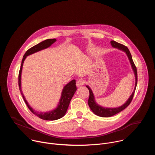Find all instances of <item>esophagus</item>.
Listing matches in <instances>:
<instances>
[{"label":"esophagus","mask_w":155,"mask_h":155,"mask_svg":"<svg viewBox=\"0 0 155 155\" xmlns=\"http://www.w3.org/2000/svg\"><path fill=\"white\" fill-rule=\"evenodd\" d=\"M84 84V81L83 80H81V79H80L78 80L77 81V86L78 87H80V86H83Z\"/></svg>","instance_id":"obj_1"}]
</instances>
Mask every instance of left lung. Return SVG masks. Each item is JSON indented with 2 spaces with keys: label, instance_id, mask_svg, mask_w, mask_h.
Segmentation results:
<instances>
[{
  "label": "left lung",
  "instance_id": "left-lung-1",
  "mask_svg": "<svg viewBox=\"0 0 155 155\" xmlns=\"http://www.w3.org/2000/svg\"><path fill=\"white\" fill-rule=\"evenodd\" d=\"M110 43H111L112 46L115 48H117L118 50H120L123 52H124L127 58L128 59L129 61V62L130 64L131 68L132 71H133V72L134 74V76H135V87L133 92H132V94L130 96V97L128 98V99L126 101V102L123 104L122 105H121L120 107H115V108H108V107H102L100 105H99L95 99V97L94 95L93 94V92L92 91V90L91 89V87L88 86L86 85V86L87 87V88L90 91V97L89 99H88V105H89V107H90L91 110H92V112L96 115L101 117H112L117 114H118L119 112L123 111L124 109H125L130 103L131 101L132 100V98H133L134 93H135V90L137 86V69L136 67L135 66V64L133 62V60H132V56L130 54V53L129 50V49L124 45H121V44L117 43V41H114V40H112L110 41Z\"/></svg>",
  "mask_w": 155,
  "mask_h": 155
}]
</instances>
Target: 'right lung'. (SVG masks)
<instances>
[{"label":"right lung","instance_id":"right-lung-1","mask_svg":"<svg viewBox=\"0 0 155 155\" xmlns=\"http://www.w3.org/2000/svg\"><path fill=\"white\" fill-rule=\"evenodd\" d=\"M55 41H56V38L53 39H47L44 40L37 45L34 46L33 47L29 49L26 53L25 54L23 60L21 62V68L19 72V77H18V84L19 90L21 93V95L23 96V97L24 99V101L25 103L26 104L27 106L28 107L29 109L36 116H37L38 118L44 120H48V121H53L56 120L58 119L61 118L63 117L65 113L67 112L68 108L69 107L70 102L74 95L75 91H77V86H76V81L75 80H72L69 83H68L67 84L65 85L63 87L62 91L61 92V98L59 99V101L58 102V104L56 108H54L53 110H50V111L47 112H39L36 111V110H34L30 105L28 104V101H26L23 92H22L21 90V73H22V69H23V63L27 56L32 54L35 53H37L38 51H40L41 50H43L44 49H47L48 47H50L52 44H53Z\"/></svg>","mask_w":155,"mask_h":155}]
</instances>
